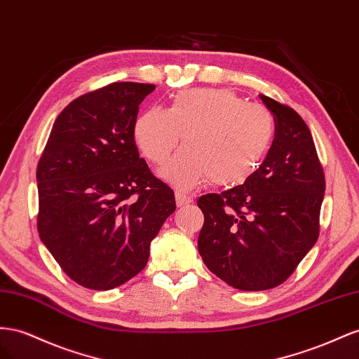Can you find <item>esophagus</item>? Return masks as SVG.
<instances>
[{
	"mask_svg": "<svg viewBox=\"0 0 359 359\" xmlns=\"http://www.w3.org/2000/svg\"><path fill=\"white\" fill-rule=\"evenodd\" d=\"M191 203H192L191 197L185 196V194H182V192H176V204H177V208H185V206H188V204H191Z\"/></svg>",
	"mask_w": 359,
	"mask_h": 359,
	"instance_id": "esophagus-1",
	"label": "esophagus"
}]
</instances>
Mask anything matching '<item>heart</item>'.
<instances>
[{"mask_svg": "<svg viewBox=\"0 0 359 359\" xmlns=\"http://www.w3.org/2000/svg\"><path fill=\"white\" fill-rule=\"evenodd\" d=\"M273 134L275 120L264 107L213 87L180 90L167 109L149 108L134 125L140 151L156 165L170 158L183 135L185 147L161 170L183 191L208 180L215 187L243 182L259 167Z\"/></svg>", "mask_w": 359, "mask_h": 359, "instance_id": "heart-1", "label": "heart"}]
</instances>
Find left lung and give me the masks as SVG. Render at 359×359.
I'll use <instances>...</instances> for the list:
<instances>
[{
	"mask_svg": "<svg viewBox=\"0 0 359 359\" xmlns=\"http://www.w3.org/2000/svg\"><path fill=\"white\" fill-rule=\"evenodd\" d=\"M275 118L268 156L243 185L198 198V252L234 289L276 287L319 238L325 176L311 132L294 109L260 95Z\"/></svg>",
	"mask_w": 359,
	"mask_h": 359,
	"instance_id": "obj_1",
	"label": "left lung"
}]
</instances>
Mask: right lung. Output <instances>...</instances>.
<instances>
[{
  "label": "right lung",
  "instance_id": "obj_1",
  "mask_svg": "<svg viewBox=\"0 0 359 359\" xmlns=\"http://www.w3.org/2000/svg\"><path fill=\"white\" fill-rule=\"evenodd\" d=\"M153 84L114 83L60 112L37 165L40 239L79 285L109 290L144 269L150 242L176 210L134 138Z\"/></svg>",
  "mask_w": 359,
  "mask_h": 359
}]
</instances>
